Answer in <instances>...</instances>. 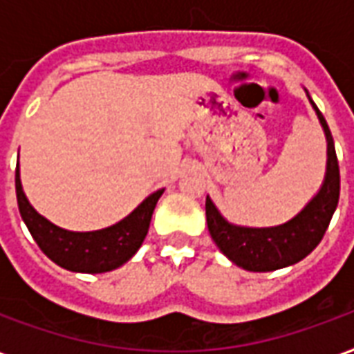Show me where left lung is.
<instances>
[{"label":"left lung","instance_id":"left-lung-1","mask_svg":"<svg viewBox=\"0 0 354 354\" xmlns=\"http://www.w3.org/2000/svg\"><path fill=\"white\" fill-rule=\"evenodd\" d=\"M309 102L317 111L320 124L326 134L328 161L322 187L299 214L294 216L290 222L274 225V227H243V225H233L227 222L208 197L205 203L208 231H210L212 241L235 266L243 267L246 271L266 273V271L294 266L304 260L322 241L337 207L339 165H337V155H335L334 138L328 129L326 119L315 106L311 96H309Z\"/></svg>","mask_w":354,"mask_h":354}]
</instances>
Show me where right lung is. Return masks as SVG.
Here are the masks:
<instances>
[{"label":"right lung","mask_w":354,"mask_h":354,"mask_svg":"<svg viewBox=\"0 0 354 354\" xmlns=\"http://www.w3.org/2000/svg\"><path fill=\"white\" fill-rule=\"evenodd\" d=\"M15 185L20 216L37 246L49 260L73 273H106L131 260L146 239L155 205L162 195V189L151 193L115 225L80 233L62 230L35 212V208L28 203L26 195L22 192L19 165L15 174Z\"/></svg>","instance_id":"add662e5"}]
</instances>
